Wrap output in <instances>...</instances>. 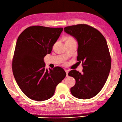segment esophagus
I'll use <instances>...</instances> for the list:
<instances>
[{
	"mask_svg": "<svg viewBox=\"0 0 122 122\" xmlns=\"http://www.w3.org/2000/svg\"><path fill=\"white\" fill-rule=\"evenodd\" d=\"M65 71L66 73V75L67 76H68V70H65Z\"/></svg>",
	"mask_w": 122,
	"mask_h": 122,
	"instance_id": "34e87169",
	"label": "esophagus"
}]
</instances>
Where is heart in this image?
Here are the masks:
<instances>
[{
	"label": "heart",
	"instance_id": "heart-1",
	"mask_svg": "<svg viewBox=\"0 0 122 122\" xmlns=\"http://www.w3.org/2000/svg\"><path fill=\"white\" fill-rule=\"evenodd\" d=\"M72 42H75V39L71 36H68L66 38V43H71Z\"/></svg>",
	"mask_w": 122,
	"mask_h": 122
}]
</instances>
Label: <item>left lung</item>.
Masks as SVG:
<instances>
[{
  "mask_svg": "<svg viewBox=\"0 0 122 122\" xmlns=\"http://www.w3.org/2000/svg\"><path fill=\"white\" fill-rule=\"evenodd\" d=\"M64 31L77 39V61L82 63V74L76 70L68 73L76 83L70 89L73 96L89 99L96 96L103 87L111 67L107 41L98 30L86 24L66 26Z\"/></svg>",
  "mask_w": 122,
  "mask_h": 122,
  "instance_id": "1",
  "label": "left lung"
}]
</instances>
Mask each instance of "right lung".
I'll list each match as a JSON object with an SVG mask.
<instances>
[{"label": "right lung", "mask_w": 122, "mask_h": 122, "mask_svg": "<svg viewBox=\"0 0 122 122\" xmlns=\"http://www.w3.org/2000/svg\"><path fill=\"white\" fill-rule=\"evenodd\" d=\"M63 30V28L31 26L18 37L12 61V72L19 88L30 99L36 101L50 99L57 85L66 77L61 67L47 70L44 61Z\"/></svg>", "instance_id": "add662e5"}]
</instances>
